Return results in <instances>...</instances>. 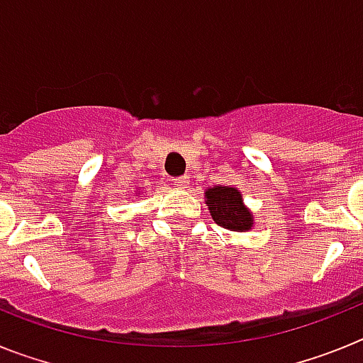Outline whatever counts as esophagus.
<instances>
[{"label":"esophagus","instance_id":"obj_1","mask_svg":"<svg viewBox=\"0 0 363 363\" xmlns=\"http://www.w3.org/2000/svg\"><path fill=\"white\" fill-rule=\"evenodd\" d=\"M171 182H172V185H176V187H179V189H185V187H187V184H189V179L185 178V176H179V178H172Z\"/></svg>","mask_w":363,"mask_h":363}]
</instances>
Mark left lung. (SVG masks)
Masks as SVG:
<instances>
[{
  "mask_svg": "<svg viewBox=\"0 0 363 363\" xmlns=\"http://www.w3.org/2000/svg\"><path fill=\"white\" fill-rule=\"evenodd\" d=\"M211 216L220 227L230 230H249L252 227L251 213L243 205L242 194L234 187H213L205 192Z\"/></svg>",
  "mask_w": 363,
  "mask_h": 363,
  "instance_id": "1",
  "label": "left lung"
}]
</instances>
